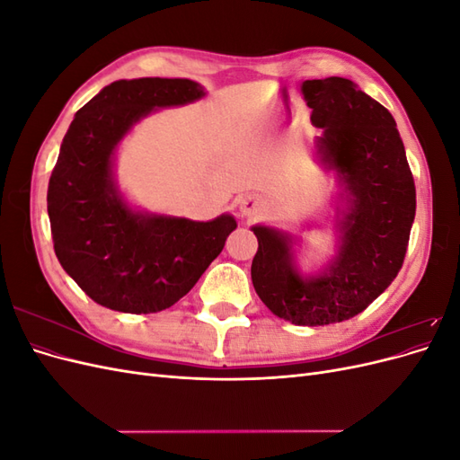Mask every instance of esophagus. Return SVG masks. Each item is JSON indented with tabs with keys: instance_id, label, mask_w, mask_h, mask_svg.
Masks as SVG:
<instances>
[{
	"instance_id": "esophagus-1",
	"label": "esophagus",
	"mask_w": 460,
	"mask_h": 460,
	"mask_svg": "<svg viewBox=\"0 0 460 460\" xmlns=\"http://www.w3.org/2000/svg\"><path fill=\"white\" fill-rule=\"evenodd\" d=\"M262 207H264V201L261 196H257V193H247V196H242L238 199V208L243 217L259 215L262 211Z\"/></svg>"
}]
</instances>
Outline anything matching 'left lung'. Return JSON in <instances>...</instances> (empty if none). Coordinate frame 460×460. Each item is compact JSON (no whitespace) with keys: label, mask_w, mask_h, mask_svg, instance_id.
Segmentation results:
<instances>
[{"label":"left lung","mask_w":460,"mask_h":460,"mask_svg":"<svg viewBox=\"0 0 460 460\" xmlns=\"http://www.w3.org/2000/svg\"><path fill=\"white\" fill-rule=\"evenodd\" d=\"M313 109L314 159L336 182L333 253L318 269L301 264L303 238L253 225L259 249L252 264L257 296L296 326L343 323L384 294L407 253L416 190L395 119L355 84L330 76L305 80Z\"/></svg>","instance_id":"left-lung-1"}]
</instances>
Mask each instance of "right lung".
<instances>
[{
	"label": "right lung",
	"instance_id": "right-lung-1",
	"mask_svg": "<svg viewBox=\"0 0 460 460\" xmlns=\"http://www.w3.org/2000/svg\"><path fill=\"white\" fill-rule=\"evenodd\" d=\"M190 78L117 80L68 127L48 188L55 255L73 280L107 309L146 314L169 309L196 286L238 222L151 213L117 180L120 142L142 119L205 97Z\"/></svg>",
	"mask_w": 460,
	"mask_h": 460
}]
</instances>
